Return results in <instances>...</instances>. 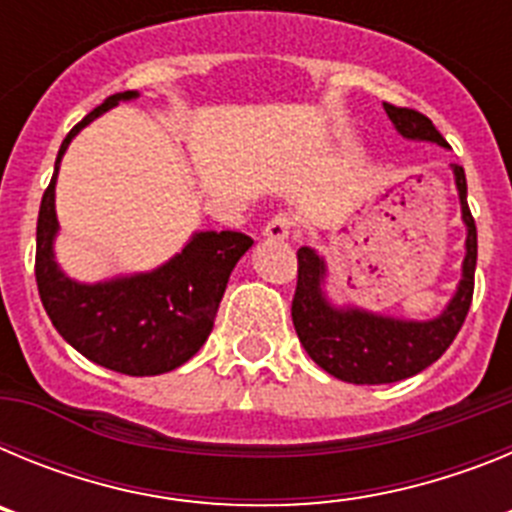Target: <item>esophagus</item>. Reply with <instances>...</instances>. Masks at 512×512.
Wrapping results in <instances>:
<instances>
[{"instance_id":"1","label":"esophagus","mask_w":512,"mask_h":512,"mask_svg":"<svg viewBox=\"0 0 512 512\" xmlns=\"http://www.w3.org/2000/svg\"><path fill=\"white\" fill-rule=\"evenodd\" d=\"M292 225L295 223H292V217L287 215L271 217L264 228V238L266 241H287L289 235H292Z\"/></svg>"}]
</instances>
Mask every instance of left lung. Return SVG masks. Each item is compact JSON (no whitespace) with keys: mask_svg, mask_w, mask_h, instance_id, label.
Instances as JSON below:
<instances>
[{"mask_svg":"<svg viewBox=\"0 0 512 512\" xmlns=\"http://www.w3.org/2000/svg\"><path fill=\"white\" fill-rule=\"evenodd\" d=\"M397 133L415 143L449 148L436 125L408 107L384 104ZM459 192L461 220L467 228L464 261L456 292L438 315L428 320L392 318L359 305H336L328 297V264L315 248L297 251V292L292 300V323L310 359L341 382L390 384L423 372L443 356L464 325L474 292L477 269V228L467 205V176L451 164Z\"/></svg>","mask_w":512,"mask_h":512,"instance_id":"8db88e82","label":"left lung"}]
</instances>
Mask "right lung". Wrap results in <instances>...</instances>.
Instances as JSON below:
<instances>
[{
	"instance_id": "right-lung-1",
	"label": "right lung",
	"mask_w": 512,
	"mask_h": 512,
	"mask_svg": "<svg viewBox=\"0 0 512 512\" xmlns=\"http://www.w3.org/2000/svg\"><path fill=\"white\" fill-rule=\"evenodd\" d=\"M133 99L138 92L112 94L63 138L38 212L35 279L48 318L81 356L128 377H156L200 351L215 325L230 271L253 241L235 230H197L182 251L156 269L92 284L76 282L58 266L56 179L63 153L89 122Z\"/></svg>"
}]
</instances>
